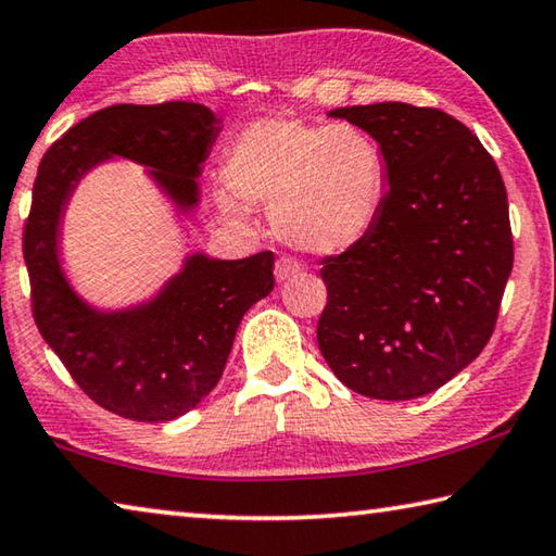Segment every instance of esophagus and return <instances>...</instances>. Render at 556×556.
Listing matches in <instances>:
<instances>
[{
	"instance_id": "34e87169",
	"label": "esophagus",
	"mask_w": 556,
	"mask_h": 556,
	"mask_svg": "<svg viewBox=\"0 0 556 556\" xmlns=\"http://www.w3.org/2000/svg\"><path fill=\"white\" fill-rule=\"evenodd\" d=\"M300 270H303V266H300V263H298L295 258H290V256H280V258L276 261V278H278V280H290V278H295Z\"/></svg>"
}]
</instances>
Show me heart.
<instances>
[{
    "instance_id": "obj_1",
    "label": "heart",
    "mask_w": 556,
    "mask_h": 556,
    "mask_svg": "<svg viewBox=\"0 0 556 556\" xmlns=\"http://www.w3.org/2000/svg\"><path fill=\"white\" fill-rule=\"evenodd\" d=\"M229 188L273 210V224L298 249L339 253L374 229L383 204L386 161L354 124L258 119L227 153ZM227 210L237 202L222 198Z\"/></svg>"
}]
</instances>
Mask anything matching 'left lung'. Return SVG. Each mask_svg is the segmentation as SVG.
I'll list each match as a JSON object with an SVG mask.
<instances>
[{
  "label": "left lung",
  "instance_id": "obj_1",
  "mask_svg": "<svg viewBox=\"0 0 556 556\" xmlns=\"http://www.w3.org/2000/svg\"><path fill=\"white\" fill-rule=\"evenodd\" d=\"M383 151L381 212L323 258L317 344L334 376L376 401L437 391L483 352L513 270L508 194L483 143L432 106L332 110Z\"/></svg>",
  "mask_w": 556,
  "mask_h": 556
}]
</instances>
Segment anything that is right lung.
I'll list each match as a JSON object with an SVG mask.
<instances>
[{"label":"right lung","mask_w":556,"mask_h":556,"mask_svg":"<svg viewBox=\"0 0 556 556\" xmlns=\"http://www.w3.org/2000/svg\"><path fill=\"white\" fill-rule=\"evenodd\" d=\"M219 134L204 104H114L77 122L46 151L24 227L31 309L46 344L85 395L126 420L168 422L219 383L251 305L273 290V253L219 261L192 253L161 293L104 313L67 283L58 258L63 212L87 170L119 159L151 168L182 214L200 202L202 163Z\"/></svg>","instance_id":"add662e5"}]
</instances>
